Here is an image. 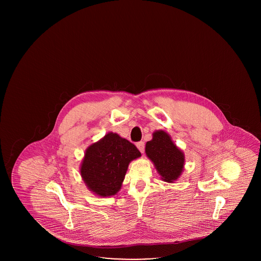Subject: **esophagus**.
Returning a JSON list of instances; mask_svg holds the SVG:
<instances>
[{
	"mask_svg": "<svg viewBox=\"0 0 261 261\" xmlns=\"http://www.w3.org/2000/svg\"><path fill=\"white\" fill-rule=\"evenodd\" d=\"M136 146L138 149L143 153L144 150H145V143L144 142H139V143H137Z\"/></svg>",
	"mask_w": 261,
	"mask_h": 261,
	"instance_id": "34e87169",
	"label": "esophagus"
}]
</instances>
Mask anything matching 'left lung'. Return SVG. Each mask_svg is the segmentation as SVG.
Here are the masks:
<instances>
[{
	"label": "left lung",
	"mask_w": 261,
	"mask_h": 261,
	"mask_svg": "<svg viewBox=\"0 0 261 261\" xmlns=\"http://www.w3.org/2000/svg\"><path fill=\"white\" fill-rule=\"evenodd\" d=\"M145 150L162 181L173 183L180 178L185 166V154L174 144L167 132L154 131L152 139L147 142Z\"/></svg>",
	"instance_id": "1"
}]
</instances>
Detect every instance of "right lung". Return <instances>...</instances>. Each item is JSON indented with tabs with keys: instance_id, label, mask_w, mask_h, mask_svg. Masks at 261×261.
<instances>
[{
	"instance_id": "add662e5",
	"label": "right lung",
	"mask_w": 261,
	"mask_h": 261,
	"mask_svg": "<svg viewBox=\"0 0 261 261\" xmlns=\"http://www.w3.org/2000/svg\"><path fill=\"white\" fill-rule=\"evenodd\" d=\"M140 156L135 145L109 132L85 150L80 175L93 194L100 198L114 196L121 189L129 163Z\"/></svg>"
}]
</instances>
